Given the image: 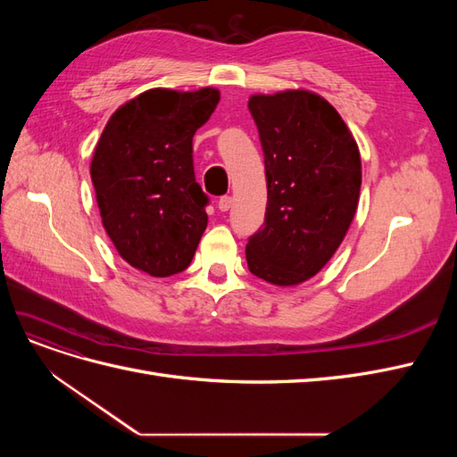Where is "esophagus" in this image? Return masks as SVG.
Wrapping results in <instances>:
<instances>
[{
  "instance_id": "esophagus-1",
  "label": "esophagus",
  "mask_w": 457,
  "mask_h": 457,
  "mask_svg": "<svg viewBox=\"0 0 457 457\" xmlns=\"http://www.w3.org/2000/svg\"><path fill=\"white\" fill-rule=\"evenodd\" d=\"M230 205H232V198L230 196H220L219 202H217V207H219L220 212H228Z\"/></svg>"
}]
</instances>
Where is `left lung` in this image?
<instances>
[{
    "instance_id": "left-lung-1",
    "label": "left lung",
    "mask_w": 457,
    "mask_h": 457,
    "mask_svg": "<svg viewBox=\"0 0 457 457\" xmlns=\"http://www.w3.org/2000/svg\"><path fill=\"white\" fill-rule=\"evenodd\" d=\"M247 108L267 173L265 223L247 240V267L274 286H297L326 265L353 223L361 152L337 110L316 93L252 95Z\"/></svg>"
}]
</instances>
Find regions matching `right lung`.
I'll list each match as a JSON object with an SVG mask.
<instances>
[{
	"label": "right lung",
	"instance_id": "obj_1",
	"mask_svg": "<svg viewBox=\"0 0 457 457\" xmlns=\"http://www.w3.org/2000/svg\"><path fill=\"white\" fill-rule=\"evenodd\" d=\"M219 91L148 89L110 116L95 146L91 181L118 253L150 276L185 270L207 227L210 202L196 183L192 137Z\"/></svg>",
	"mask_w": 457,
	"mask_h": 457
}]
</instances>
